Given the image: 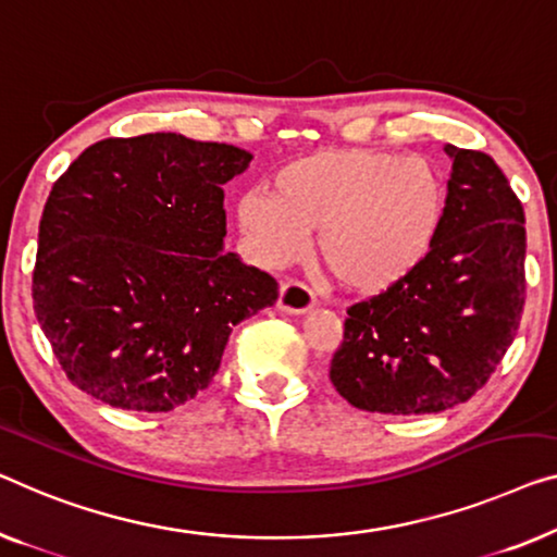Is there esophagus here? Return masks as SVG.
I'll return each instance as SVG.
<instances>
[{
  "mask_svg": "<svg viewBox=\"0 0 557 557\" xmlns=\"http://www.w3.org/2000/svg\"><path fill=\"white\" fill-rule=\"evenodd\" d=\"M278 309L286 313H306L313 309V294L298 281H284L278 292Z\"/></svg>",
  "mask_w": 557,
  "mask_h": 557,
  "instance_id": "esophagus-1",
  "label": "esophagus"
}]
</instances>
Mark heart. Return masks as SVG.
I'll list each match as a JSON object with an SVG mask.
<instances>
[{
	"label": "heart",
	"mask_w": 557,
	"mask_h": 557,
	"mask_svg": "<svg viewBox=\"0 0 557 557\" xmlns=\"http://www.w3.org/2000/svg\"><path fill=\"white\" fill-rule=\"evenodd\" d=\"M276 196L238 200V225L256 259H298L319 231L317 256L346 292H389L422 265L447 213L437 168L389 150H324L276 173Z\"/></svg>",
	"instance_id": "b5f03b06"
}]
</instances>
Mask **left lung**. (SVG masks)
<instances>
[{
  "label": "left lung",
  "instance_id": "obj_1",
  "mask_svg": "<svg viewBox=\"0 0 557 557\" xmlns=\"http://www.w3.org/2000/svg\"><path fill=\"white\" fill-rule=\"evenodd\" d=\"M447 213L401 284L354 304L329 376L357 409L434 414L487 384L525 306V213L497 163L445 145Z\"/></svg>",
  "mask_w": 557,
  "mask_h": 557
}]
</instances>
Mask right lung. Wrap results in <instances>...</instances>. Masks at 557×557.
Masks as SVG:
<instances>
[{
  "mask_svg": "<svg viewBox=\"0 0 557 557\" xmlns=\"http://www.w3.org/2000/svg\"><path fill=\"white\" fill-rule=\"evenodd\" d=\"M251 160L148 133L90 145L52 185L32 298L77 389L171 412L211 384L233 326L276 304V278L223 251V185Z\"/></svg>",
  "mask_w": 557,
  "mask_h": 557,
  "instance_id": "obj_1",
  "label": "right lung"
}]
</instances>
